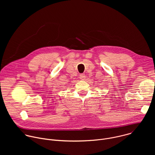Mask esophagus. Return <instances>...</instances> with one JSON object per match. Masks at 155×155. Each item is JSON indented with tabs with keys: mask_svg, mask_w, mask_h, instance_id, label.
<instances>
[{
	"mask_svg": "<svg viewBox=\"0 0 155 155\" xmlns=\"http://www.w3.org/2000/svg\"><path fill=\"white\" fill-rule=\"evenodd\" d=\"M79 78L81 79V80H84L85 79V78H86V76H85V75L84 74H80V75H79Z\"/></svg>",
	"mask_w": 155,
	"mask_h": 155,
	"instance_id": "34e87169",
	"label": "esophagus"
}]
</instances>
